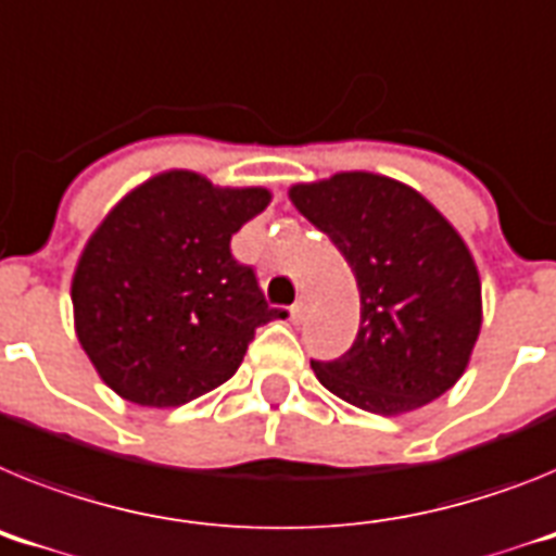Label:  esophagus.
I'll return each mask as SVG.
<instances>
[{
  "instance_id": "1",
  "label": "esophagus",
  "mask_w": 556,
  "mask_h": 556,
  "mask_svg": "<svg viewBox=\"0 0 556 556\" xmlns=\"http://www.w3.org/2000/svg\"><path fill=\"white\" fill-rule=\"evenodd\" d=\"M309 306H312L309 298H306V295L298 298V301L292 303V309H289V317H292V324H301L303 317H306V312H309Z\"/></svg>"
}]
</instances>
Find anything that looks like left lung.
<instances>
[{"label": "left lung", "instance_id": "1", "mask_svg": "<svg viewBox=\"0 0 556 556\" xmlns=\"http://www.w3.org/2000/svg\"><path fill=\"white\" fill-rule=\"evenodd\" d=\"M289 199L334 241L359 289L354 345L312 359L320 386L379 416L447 393L481 331V278L455 227L410 185L368 170L292 185Z\"/></svg>", "mask_w": 556, "mask_h": 556}]
</instances>
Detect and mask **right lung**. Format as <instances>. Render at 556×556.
I'll return each mask as SVG.
<instances>
[{"label":"right lung","mask_w":556,"mask_h":556,"mask_svg":"<svg viewBox=\"0 0 556 556\" xmlns=\"http://www.w3.org/2000/svg\"><path fill=\"white\" fill-rule=\"evenodd\" d=\"M267 188H219L193 170L137 185L89 236L73 275L75 334L117 396L179 407L239 371L269 309L230 239Z\"/></svg>","instance_id":"1"}]
</instances>
